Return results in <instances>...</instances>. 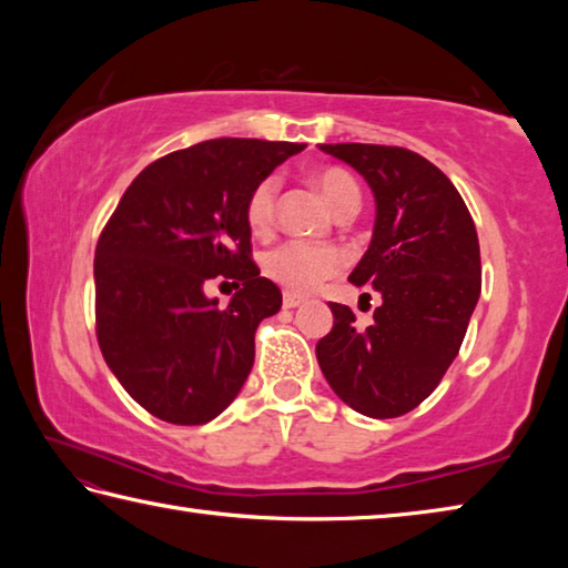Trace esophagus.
Returning <instances> with one entry per match:
<instances>
[{
	"mask_svg": "<svg viewBox=\"0 0 568 568\" xmlns=\"http://www.w3.org/2000/svg\"><path fill=\"white\" fill-rule=\"evenodd\" d=\"M303 303H305L303 295H295V293H285L283 295V307H287V311H291V307L303 305Z\"/></svg>",
	"mask_w": 568,
	"mask_h": 568,
	"instance_id": "34e87169",
	"label": "esophagus"
}]
</instances>
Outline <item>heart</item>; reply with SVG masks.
<instances>
[{
    "label": "heart",
    "mask_w": 568,
    "mask_h": 568,
    "mask_svg": "<svg viewBox=\"0 0 568 568\" xmlns=\"http://www.w3.org/2000/svg\"><path fill=\"white\" fill-rule=\"evenodd\" d=\"M315 185L323 192L325 203L333 207V213L338 215L341 210L355 207L361 203V190L355 185V180L343 170H321L315 175ZM277 190H281V180L275 175L263 178L253 192L247 195L245 203V220L253 233H265L273 225L275 217V203H277ZM343 265V255L331 245H313L301 243V240H291L275 247L265 257V271L275 277L277 283L297 293L313 291L315 285L325 277L338 273Z\"/></svg>",
    "instance_id": "1"
}]
</instances>
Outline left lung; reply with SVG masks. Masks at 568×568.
I'll return each instance as SVG.
<instances>
[{"label": "left lung", "instance_id": "1", "mask_svg": "<svg viewBox=\"0 0 568 568\" xmlns=\"http://www.w3.org/2000/svg\"><path fill=\"white\" fill-rule=\"evenodd\" d=\"M368 182L376 197L371 245L353 285L381 295L368 328L331 303L333 331L315 345L318 365L345 406L396 418L426 400L458 355L480 295L476 225L434 162L403 148L318 145Z\"/></svg>", "mask_w": 568, "mask_h": 568}]
</instances>
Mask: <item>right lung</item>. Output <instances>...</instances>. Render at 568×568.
<instances>
[{
	"label": "right lung",
	"instance_id": "obj_1",
	"mask_svg": "<svg viewBox=\"0 0 568 568\" xmlns=\"http://www.w3.org/2000/svg\"><path fill=\"white\" fill-rule=\"evenodd\" d=\"M297 142L217 138L152 162L124 190L94 250L98 341L122 388L160 420L203 426L243 388L255 328L283 305L250 261L247 195ZM233 276L227 308L204 295Z\"/></svg>",
	"mask_w": 568,
	"mask_h": 568
}]
</instances>
